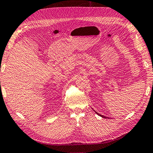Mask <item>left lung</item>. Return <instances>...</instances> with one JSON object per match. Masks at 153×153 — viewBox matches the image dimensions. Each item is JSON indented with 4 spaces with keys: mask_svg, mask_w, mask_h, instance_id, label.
I'll return each mask as SVG.
<instances>
[{
    "mask_svg": "<svg viewBox=\"0 0 153 153\" xmlns=\"http://www.w3.org/2000/svg\"><path fill=\"white\" fill-rule=\"evenodd\" d=\"M95 113H97V114L98 115H100V116H101V117H103V118H107V117H105V116H103V115H100V114H99V113H97L96 111H95Z\"/></svg>",
    "mask_w": 153,
    "mask_h": 153,
    "instance_id": "1",
    "label": "left lung"
}]
</instances>
